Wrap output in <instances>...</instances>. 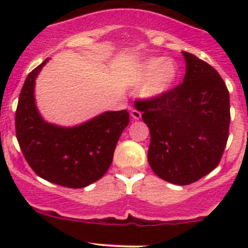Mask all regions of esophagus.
Returning <instances> with one entry per match:
<instances>
[{
  "label": "esophagus",
  "mask_w": 248,
  "mask_h": 248,
  "mask_svg": "<svg viewBox=\"0 0 248 248\" xmlns=\"http://www.w3.org/2000/svg\"><path fill=\"white\" fill-rule=\"evenodd\" d=\"M131 116L133 117L134 120H140L141 119V112L139 111V110H136V109H133L131 111Z\"/></svg>",
  "instance_id": "esophagus-1"
}]
</instances>
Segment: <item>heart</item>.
I'll use <instances>...</instances> for the list:
<instances>
[{"label":"heart","mask_w":248,"mask_h":248,"mask_svg":"<svg viewBox=\"0 0 248 248\" xmlns=\"http://www.w3.org/2000/svg\"><path fill=\"white\" fill-rule=\"evenodd\" d=\"M179 76V64L174 60H167L163 56L150 57L137 68L136 81H146L142 87V97L149 101H156L167 96L174 89Z\"/></svg>","instance_id":"heart-1"}]
</instances>
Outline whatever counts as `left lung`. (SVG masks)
I'll return each mask as SVG.
<instances>
[{
  "label": "left lung",
  "mask_w": 248,
  "mask_h": 248,
  "mask_svg": "<svg viewBox=\"0 0 248 248\" xmlns=\"http://www.w3.org/2000/svg\"><path fill=\"white\" fill-rule=\"evenodd\" d=\"M184 82L156 101L137 102L151 142L147 161L157 176L189 185L214 170L228 140L229 92L209 63L182 51Z\"/></svg>",
  "instance_id": "1"
}]
</instances>
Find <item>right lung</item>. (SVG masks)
I'll use <instances>...</instances> for the list:
<instances>
[{
  "instance_id": "obj_1",
  "label": "right lung",
  "mask_w": 248,
  "mask_h": 248,
  "mask_svg": "<svg viewBox=\"0 0 248 248\" xmlns=\"http://www.w3.org/2000/svg\"><path fill=\"white\" fill-rule=\"evenodd\" d=\"M47 61L27 76L20 92L16 139L25 159L38 176L60 186L82 188L101 179L109 169L129 114L127 110L104 111L71 127L46 121L37 108L34 86Z\"/></svg>"
}]
</instances>
